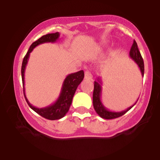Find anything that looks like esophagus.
Instances as JSON below:
<instances>
[{"label": "esophagus", "mask_w": 160, "mask_h": 160, "mask_svg": "<svg viewBox=\"0 0 160 160\" xmlns=\"http://www.w3.org/2000/svg\"><path fill=\"white\" fill-rule=\"evenodd\" d=\"M84 79L87 80H92V74H91L90 71H86L85 75H84Z\"/></svg>", "instance_id": "esophagus-1"}]
</instances>
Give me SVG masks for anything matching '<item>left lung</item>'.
Returning <instances> with one entry per match:
<instances>
[{"mask_svg":"<svg viewBox=\"0 0 160 160\" xmlns=\"http://www.w3.org/2000/svg\"><path fill=\"white\" fill-rule=\"evenodd\" d=\"M129 56L133 60L135 63L137 64L138 66L139 67V68L141 70V75L142 77H144V61H143V58L141 57V55L140 52H139L138 48V45L135 40H134L133 44L132 46L131 49H130L129 52ZM102 79L98 78L97 79L96 81L94 82V91H93V95H92V100H93V107H94L95 111H96V113L100 116L102 118L106 119V120H111V119L117 118V117H120L121 116L124 115L126 112L129 111L136 104L138 100L136 101L135 104L133 105H132L131 107L128 108L126 110L124 111H120V112H115V111H109L107 108H105L104 106L103 103L102 102V99H101V96H102Z\"/></svg>","mask_w":160,"mask_h":160,"instance_id":"8db88e82","label":"left lung"}]
</instances>
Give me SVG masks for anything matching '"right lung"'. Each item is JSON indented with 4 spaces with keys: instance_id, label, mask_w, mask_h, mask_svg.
<instances>
[{
    "instance_id": "obj_1",
    "label": "right lung",
    "mask_w": 160,
    "mask_h": 160,
    "mask_svg": "<svg viewBox=\"0 0 160 160\" xmlns=\"http://www.w3.org/2000/svg\"><path fill=\"white\" fill-rule=\"evenodd\" d=\"M59 36L60 34L58 32L52 33V34H47L46 35L42 36L38 40L34 42L31 45L30 48H29L28 51L27 52L25 56L24 57L22 65L21 72L22 80L23 84V92L28 104L29 107L32 108L33 111H35L36 113H38L41 117L50 120H59V119L65 117L66 113H68V111H69L70 106H71V102H72L73 97H74L75 92L77 90V88H78L79 84L83 80V71L82 70V71L68 75L65 79V80H64L63 84H62V86L61 92H60L59 96L57 98V100L51 105L42 108H38L33 106L26 98V95H25V71L28 62L30 53L32 52L33 49L35 48L37 46L42 44V43H55L58 39Z\"/></svg>"
}]
</instances>
